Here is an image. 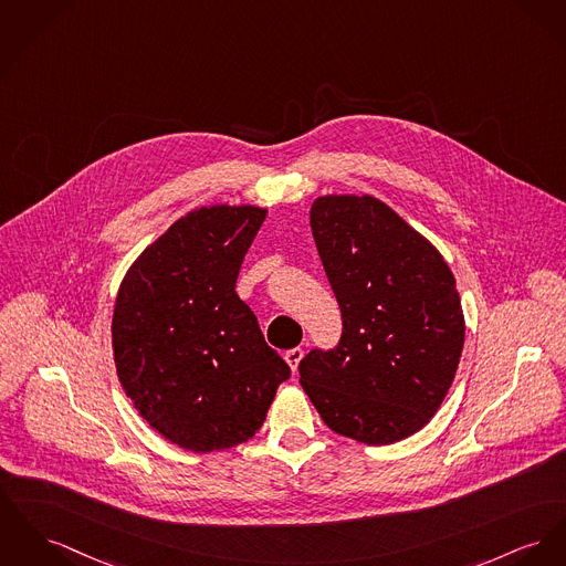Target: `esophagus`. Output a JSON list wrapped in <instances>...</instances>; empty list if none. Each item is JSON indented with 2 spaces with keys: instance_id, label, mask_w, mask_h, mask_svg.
<instances>
[{
  "instance_id": "1",
  "label": "esophagus",
  "mask_w": 566,
  "mask_h": 566,
  "mask_svg": "<svg viewBox=\"0 0 566 566\" xmlns=\"http://www.w3.org/2000/svg\"><path fill=\"white\" fill-rule=\"evenodd\" d=\"M302 356H304L302 347H292V349H287V352H285V360H287V365L292 367V371H296V369H298Z\"/></svg>"
}]
</instances>
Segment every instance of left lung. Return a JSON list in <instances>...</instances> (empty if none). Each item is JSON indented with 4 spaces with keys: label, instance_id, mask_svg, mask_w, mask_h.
<instances>
[{
    "label": "left lung",
    "instance_id": "8db88e82",
    "mask_svg": "<svg viewBox=\"0 0 566 566\" xmlns=\"http://www.w3.org/2000/svg\"><path fill=\"white\" fill-rule=\"evenodd\" d=\"M311 229L343 331L335 347L302 358V388L340 436L399 442L438 412L461 358L465 326L451 268L369 195L315 199Z\"/></svg>",
    "mask_w": 566,
    "mask_h": 566
}]
</instances>
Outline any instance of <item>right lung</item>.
I'll list each match as a JSON object with an SVG mask.
<instances>
[{
    "label": "right lung",
    "instance_id": "obj_1",
    "mask_svg": "<svg viewBox=\"0 0 566 566\" xmlns=\"http://www.w3.org/2000/svg\"><path fill=\"white\" fill-rule=\"evenodd\" d=\"M264 208L212 206L169 227L126 272L115 298L117 377L135 410L192 452L247 442L290 365L238 298Z\"/></svg>",
    "mask_w": 566,
    "mask_h": 566
}]
</instances>
